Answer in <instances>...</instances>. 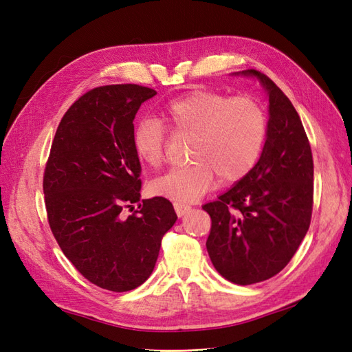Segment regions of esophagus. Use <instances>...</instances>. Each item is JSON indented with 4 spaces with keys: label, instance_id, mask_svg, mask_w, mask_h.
Segmentation results:
<instances>
[{
    "label": "esophagus",
    "instance_id": "34e87169",
    "mask_svg": "<svg viewBox=\"0 0 352 352\" xmlns=\"http://www.w3.org/2000/svg\"><path fill=\"white\" fill-rule=\"evenodd\" d=\"M173 207H175V211H176V214H177L179 217L185 216L186 212L190 210V207H189L188 204H182V202H175Z\"/></svg>",
    "mask_w": 352,
    "mask_h": 352
}]
</instances>
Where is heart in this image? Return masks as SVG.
I'll return each mask as SVG.
<instances>
[{
	"mask_svg": "<svg viewBox=\"0 0 352 352\" xmlns=\"http://www.w3.org/2000/svg\"><path fill=\"white\" fill-rule=\"evenodd\" d=\"M158 119L138 122L132 131L136 157L158 167L166 153V129L190 135L189 163L158 177L153 189L176 202H194L216 184L238 182L257 166L267 138V116L250 97H229L214 91H195L172 100Z\"/></svg>",
	"mask_w": 352,
	"mask_h": 352,
	"instance_id": "b5f03b06",
	"label": "heart"
}]
</instances>
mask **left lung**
Here are the masks:
<instances>
[{"mask_svg":"<svg viewBox=\"0 0 352 352\" xmlns=\"http://www.w3.org/2000/svg\"><path fill=\"white\" fill-rule=\"evenodd\" d=\"M242 74L257 76L269 92L267 140L252 172L202 210L211 217L206 245L212 265L229 282L252 285L282 272L310 228L314 166L289 98L265 74Z\"/></svg>","mask_w":352,"mask_h":352,"instance_id":"left-lung-1","label":"left lung"}]
</instances>
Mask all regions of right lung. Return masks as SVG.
I'll return each mask as SVG.
<instances>
[{
	"label": "right lung",
	"instance_id": "right-lung-1",
	"mask_svg": "<svg viewBox=\"0 0 352 352\" xmlns=\"http://www.w3.org/2000/svg\"><path fill=\"white\" fill-rule=\"evenodd\" d=\"M155 94L135 83L83 94L63 116L44 170L52 235L85 279L113 292L132 291L150 278L162 239L177 219L164 197L140 201L133 119Z\"/></svg>",
	"mask_w": 352,
	"mask_h": 352
}]
</instances>
